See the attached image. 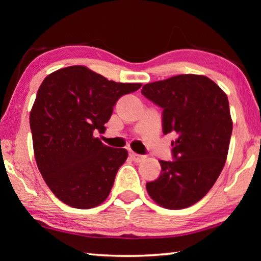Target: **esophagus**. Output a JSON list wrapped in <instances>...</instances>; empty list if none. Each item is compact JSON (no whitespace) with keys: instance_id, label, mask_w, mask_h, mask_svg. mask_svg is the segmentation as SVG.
<instances>
[{"instance_id":"obj_1","label":"esophagus","mask_w":261,"mask_h":261,"mask_svg":"<svg viewBox=\"0 0 261 261\" xmlns=\"http://www.w3.org/2000/svg\"><path fill=\"white\" fill-rule=\"evenodd\" d=\"M130 156L135 162H140L145 159V155H140V154H137L135 152H130Z\"/></svg>"}]
</instances>
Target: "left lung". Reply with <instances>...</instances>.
<instances>
[{
    "label": "left lung",
    "instance_id": "obj_1",
    "mask_svg": "<svg viewBox=\"0 0 261 261\" xmlns=\"http://www.w3.org/2000/svg\"><path fill=\"white\" fill-rule=\"evenodd\" d=\"M141 94L162 108L163 134H176L174 160L159 161L160 176L146 183L147 192L165 208H187L206 196L226 163L232 132L228 98L198 74L146 84Z\"/></svg>",
    "mask_w": 261,
    "mask_h": 261
}]
</instances>
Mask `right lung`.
I'll use <instances>...</instances> for the list:
<instances>
[{"mask_svg":"<svg viewBox=\"0 0 261 261\" xmlns=\"http://www.w3.org/2000/svg\"><path fill=\"white\" fill-rule=\"evenodd\" d=\"M140 86L108 81L82 65L43 79L30 115L34 156L64 204L87 210L108 197L127 151L102 144L94 132H103L117 100Z\"/></svg>","mask_w":261,"mask_h":261,"instance_id":"add662e5","label":"right lung"}]
</instances>
